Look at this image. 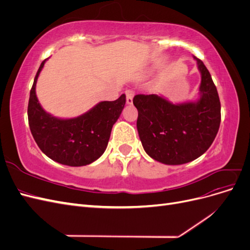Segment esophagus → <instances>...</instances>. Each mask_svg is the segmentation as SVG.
<instances>
[{"instance_id": "1", "label": "esophagus", "mask_w": 250, "mask_h": 250, "mask_svg": "<svg viewBox=\"0 0 250 250\" xmlns=\"http://www.w3.org/2000/svg\"><path fill=\"white\" fill-rule=\"evenodd\" d=\"M125 94H126V103H127V104H132L133 96H134V92H133V90L128 89V90H126Z\"/></svg>"}]
</instances>
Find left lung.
Returning <instances> with one entry per match:
<instances>
[{
    "instance_id": "left-lung-1",
    "label": "left lung",
    "mask_w": 250,
    "mask_h": 250,
    "mask_svg": "<svg viewBox=\"0 0 250 250\" xmlns=\"http://www.w3.org/2000/svg\"><path fill=\"white\" fill-rule=\"evenodd\" d=\"M201 75L199 98L172 103L163 96L137 95V127L146 153L165 165H183L201 156L214 142L221 122V105L207 66L194 57Z\"/></svg>"
}]
</instances>
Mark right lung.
<instances>
[{"label": "right lung", "mask_w": 250, "mask_h": 250, "mask_svg": "<svg viewBox=\"0 0 250 250\" xmlns=\"http://www.w3.org/2000/svg\"><path fill=\"white\" fill-rule=\"evenodd\" d=\"M47 59L36 73L28 104L30 130L42 152L51 160L71 167L97 161L106 150L112 126L122 113L126 96L102 101L81 116L62 119L44 110L36 97V82Z\"/></svg>", "instance_id": "obj_1"}]
</instances>
